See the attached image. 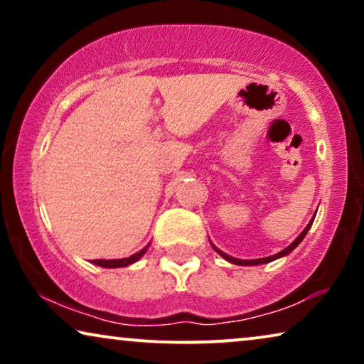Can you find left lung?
Segmentation results:
<instances>
[{
    "label": "left lung",
    "mask_w": 364,
    "mask_h": 364,
    "mask_svg": "<svg viewBox=\"0 0 364 364\" xmlns=\"http://www.w3.org/2000/svg\"><path fill=\"white\" fill-rule=\"evenodd\" d=\"M313 220H315V217L311 218L310 223H308V225L305 227V230H303V232L300 233V235H298V237L295 238V242H293L291 245H288V247L285 248V250L278 252V253H275V255H272V257H265V258H257V260H240V258H233V257H230V255H227V253H223L222 250H218V248H217L215 245H213V243H212V247H213V250H215V252L218 253V255L225 258L227 262H230V263H235V265H248V267H250V265H263V263H270V262H273V260H277V258H282V257H285V255H288V253H290V252L295 250V248H296V247L300 245V243H301L303 238H305V235H306V233H308V230H310V227H311Z\"/></svg>",
    "instance_id": "8db88e82"
}]
</instances>
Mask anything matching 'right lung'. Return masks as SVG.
Listing matches in <instances>:
<instances>
[{
  "label": "right lung",
  "mask_w": 364,
  "mask_h": 364,
  "mask_svg": "<svg viewBox=\"0 0 364 364\" xmlns=\"http://www.w3.org/2000/svg\"><path fill=\"white\" fill-rule=\"evenodd\" d=\"M147 248H149V245H147V247H144L141 252L134 253V255H131L129 258H117V260H92V263H94V265H97V267H104V268H119V267H127V265H131V263L137 262L139 258H141V257L144 255V253L147 252Z\"/></svg>",
  "instance_id": "1"
}]
</instances>
